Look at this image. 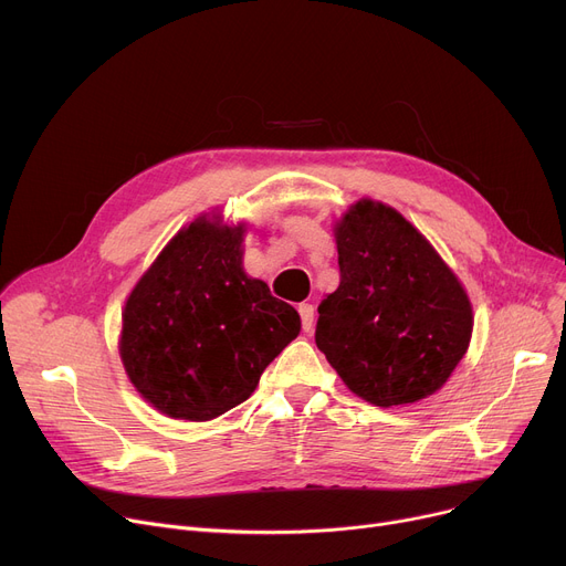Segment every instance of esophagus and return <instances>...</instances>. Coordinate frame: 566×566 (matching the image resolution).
Returning a JSON list of instances; mask_svg holds the SVG:
<instances>
[{
	"label": "esophagus",
	"mask_w": 566,
	"mask_h": 566,
	"mask_svg": "<svg viewBox=\"0 0 566 566\" xmlns=\"http://www.w3.org/2000/svg\"><path fill=\"white\" fill-rule=\"evenodd\" d=\"M298 312H301V318H303V331L310 333V331L314 328V305L303 303V305L298 307Z\"/></svg>",
	"instance_id": "34e87169"
}]
</instances>
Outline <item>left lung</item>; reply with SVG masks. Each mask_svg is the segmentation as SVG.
Listing matches in <instances>:
<instances>
[{
  "instance_id": "8db88e82",
  "label": "left lung",
  "mask_w": 566,
  "mask_h": 566,
  "mask_svg": "<svg viewBox=\"0 0 566 566\" xmlns=\"http://www.w3.org/2000/svg\"><path fill=\"white\" fill-rule=\"evenodd\" d=\"M333 231L339 286L318 305L316 346L346 388L374 406L431 397L470 346L463 284L388 203L355 201Z\"/></svg>"
}]
</instances>
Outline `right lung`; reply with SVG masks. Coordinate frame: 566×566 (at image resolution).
<instances>
[{
  "label": "right lung",
  "mask_w": 566,
  "mask_h": 566,
  "mask_svg": "<svg viewBox=\"0 0 566 566\" xmlns=\"http://www.w3.org/2000/svg\"><path fill=\"white\" fill-rule=\"evenodd\" d=\"M245 222L201 213L178 229L122 312L118 355L135 390L174 420L243 403L301 333V316L243 268Z\"/></svg>",
  "instance_id": "add662e5"
}]
</instances>
